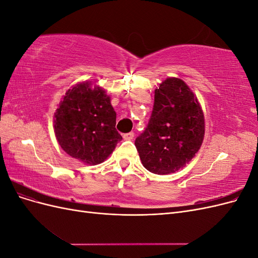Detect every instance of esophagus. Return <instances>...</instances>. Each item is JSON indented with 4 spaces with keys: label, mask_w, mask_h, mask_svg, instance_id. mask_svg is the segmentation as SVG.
Wrapping results in <instances>:
<instances>
[{
    "label": "esophagus",
    "mask_w": 258,
    "mask_h": 258,
    "mask_svg": "<svg viewBox=\"0 0 258 258\" xmlns=\"http://www.w3.org/2000/svg\"><path fill=\"white\" fill-rule=\"evenodd\" d=\"M122 138H123V140H127V141H131V140L135 138V134L134 132H128V134H124L122 136Z\"/></svg>",
    "instance_id": "34e87169"
}]
</instances>
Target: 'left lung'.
Here are the masks:
<instances>
[{
	"label": "left lung",
	"instance_id": "left-lung-1",
	"mask_svg": "<svg viewBox=\"0 0 258 258\" xmlns=\"http://www.w3.org/2000/svg\"><path fill=\"white\" fill-rule=\"evenodd\" d=\"M205 116L188 86L169 77L155 89L151 119L136 139L142 165L155 174H170L188 163L204 142Z\"/></svg>",
	"mask_w": 258,
	"mask_h": 258
}]
</instances>
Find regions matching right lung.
Instances as JSON below:
<instances>
[{"label":"right lung","instance_id":"add662e5","mask_svg":"<svg viewBox=\"0 0 258 258\" xmlns=\"http://www.w3.org/2000/svg\"><path fill=\"white\" fill-rule=\"evenodd\" d=\"M111 98L99 86L84 82L69 89L54 113L57 141L68 155L95 166L110 156L121 136Z\"/></svg>","mask_w":258,"mask_h":258}]
</instances>
